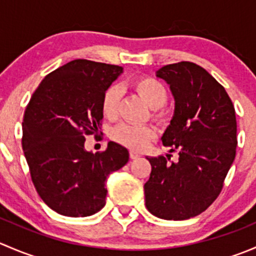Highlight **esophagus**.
Here are the masks:
<instances>
[{"label":"esophagus","mask_w":256,"mask_h":256,"mask_svg":"<svg viewBox=\"0 0 256 256\" xmlns=\"http://www.w3.org/2000/svg\"><path fill=\"white\" fill-rule=\"evenodd\" d=\"M138 157H140V154H138V152H135V151L130 152V158L131 160H136V158H138Z\"/></svg>","instance_id":"esophagus-1"}]
</instances>
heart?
I'll return each instance as SVG.
<instances>
[{"mask_svg":"<svg viewBox=\"0 0 256 256\" xmlns=\"http://www.w3.org/2000/svg\"><path fill=\"white\" fill-rule=\"evenodd\" d=\"M132 85L138 94L152 109L161 108L167 102L168 96L167 89L157 79L151 76H140L134 80ZM118 100H120V92L118 88L110 86L105 90L102 99V110L108 118H114L118 115ZM154 135L156 132L150 126L131 125V124H121L114 128L112 132V138L116 142L136 151L144 150L154 138Z\"/></svg>","mask_w":256,"mask_h":256,"instance_id":"heart-1","label":"heart"}]
</instances>
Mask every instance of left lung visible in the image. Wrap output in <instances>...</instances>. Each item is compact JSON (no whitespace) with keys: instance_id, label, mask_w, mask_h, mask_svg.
I'll list each match as a JSON object with an SVG mask.
<instances>
[{"instance_id":"8db88e82","label":"left lung","mask_w":256,"mask_h":256,"mask_svg":"<svg viewBox=\"0 0 256 256\" xmlns=\"http://www.w3.org/2000/svg\"><path fill=\"white\" fill-rule=\"evenodd\" d=\"M174 98V114L162 136L177 152L146 157L151 164L144 183L150 213L167 220H184L204 212L220 193L236 158V109L226 89L202 66L190 62L168 64L157 70Z\"/></svg>"}]
</instances>
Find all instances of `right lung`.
Segmentation results:
<instances>
[{"mask_svg": "<svg viewBox=\"0 0 256 256\" xmlns=\"http://www.w3.org/2000/svg\"><path fill=\"white\" fill-rule=\"evenodd\" d=\"M121 73L118 66L76 59L49 73L26 108L22 147L32 182L62 216L99 212L108 176L128 164V151L112 141L96 154L84 147L102 125V95Z\"/></svg>", "mask_w": 256, "mask_h": 256, "instance_id": "obj_1", "label": "right lung"}]
</instances>
